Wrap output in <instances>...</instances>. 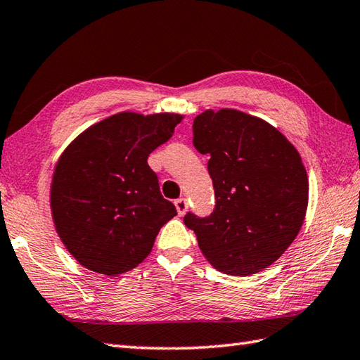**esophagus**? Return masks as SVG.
<instances>
[{"mask_svg":"<svg viewBox=\"0 0 360 360\" xmlns=\"http://www.w3.org/2000/svg\"><path fill=\"white\" fill-rule=\"evenodd\" d=\"M174 205H175V208H177V212H179V216H183L185 214V212L188 211V200L186 199H177L174 202Z\"/></svg>","mask_w":360,"mask_h":360,"instance_id":"34e87169","label":"esophagus"}]
</instances>
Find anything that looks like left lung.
Listing matches in <instances>:
<instances>
[{"instance_id":"left-lung-1","label":"left lung","mask_w":360,"mask_h":360,"mask_svg":"<svg viewBox=\"0 0 360 360\" xmlns=\"http://www.w3.org/2000/svg\"><path fill=\"white\" fill-rule=\"evenodd\" d=\"M193 134L194 148L210 155L216 208L203 219L188 212L183 221L219 272H261L303 225L309 181L302 157L272 124L234 108L205 110Z\"/></svg>"}]
</instances>
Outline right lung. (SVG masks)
<instances>
[{"label": "right lung", "mask_w": 360, "mask_h": 360, "mask_svg": "<svg viewBox=\"0 0 360 360\" xmlns=\"http://www.w3.org/2000/svg\"><path fill=\"white\" fill-rule=\"evenodd\" d=\"M181 120L179 113H116L85 129L58 157L51 214L80 266L118 276L148 258L161 226L177 214L148 157Z\"/></svg>", "instance_id": "1"}]
</instances>
